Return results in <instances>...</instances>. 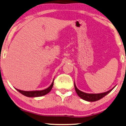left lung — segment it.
Returning <instances> with one entry per match:
<instances>
[{
	"mask_svg": "<svg viewBox=\"0 0 126 126\" xmlns=\"http://www.w3.org/2000/svg\"><path fill=\"white\" fill-rule=\"evenodd\" d=\"M74 87H75V91L77 92L78 95L80 98L83 99V100L88 101V102H95V101L100 100V99L103 98L104 96H105L106 95H107L108 94L110 93L115 87H113L112 89H111L110 90H109V91H108L107 92H105V93L99 94H88L84 93V92L79 90L78 88L77 87V86H76L75 83H74Z\"/></svg>",
	"mask_w": 126,
	"mask_h": 126,
	"instance_id": "left-lung-1",
	"label": "left lung"
}]
</instances>
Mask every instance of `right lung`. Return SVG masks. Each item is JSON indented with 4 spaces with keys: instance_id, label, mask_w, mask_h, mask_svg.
Instances as JSON below:
<instances>
[{
    "instance_id": "obj_1",
    "label": "right lung",
    "mask_w": 126,
    "mask_h": 126,
    "mask_svg": "<svg viewBox=\"0 0 126 126\" xmlns=\"http://www.w3.org/2000/svg\"><path fill=\"white\" fill-rule=\"evenodd\" d=\"M54 80L50 86H49L47 88H46L45 90H35V91H22V90H18L17 88H15L16 90H17V91H19V93L22 94L24 96H27V97H30V98H35V97H39V96H44L46 94H47L48 93H49V92L51 91V89L52 88L53 84H54Z\"/></svg>"
}]
</instances>
